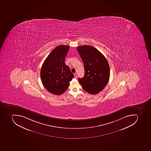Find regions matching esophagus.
Masks as SVG:
<instances>
[{"mask_svg": "<svg viewBox=\"0 0 151 151\" xmlns=\"http://www.w3.org/2000/svg\"><path fill=\"white\" fill-rule=\"evenodd\" d=\"M77 73L74 74V77H75V78H77Z\"/></svg>", "mask_w": 151, "mask_h": 151, "instance_id": "esophagus-1", "label": "esophagus"}]
</instances>
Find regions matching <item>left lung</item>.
I'll list each match as a JSON object with an SVG mask.
<instances>
[{
  "mask_svg": "<svg viewBox=\"0 0 151 151\" xmlns=\"http://www.w3.org/2000/svg\"><path fill=\"white\" fill-rule=\"evenodd\" d=\"M77 50L84 63V76L78 78L84 91L97 94L106 86L110 77V69L106 58L93 46H78Z\"/></svg>",
  "mask_w": 151,
  "mask_h": 151,
  "instance_id": "8db88e82",
  "label": "left lung"
}]
</instances>
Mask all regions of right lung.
<instances>
[{
	"mask_svg": "<svg viewBox=\"0 0 151 151\" xmlns=\"http://www.w3.org/2000/svg\"><path fill=\"white\" fill-rule=\"evenodd\" d=\"M70 47L60 45L49 54L41 68V79L45 88L50 93L60 95L65 92L74 78L65 59Z\"/></svg>",
	"mask_w": 151,
	"mask_h": 151,
	"instance_id": "obj_1",
	"label": "right lung"
}]
</instances>
